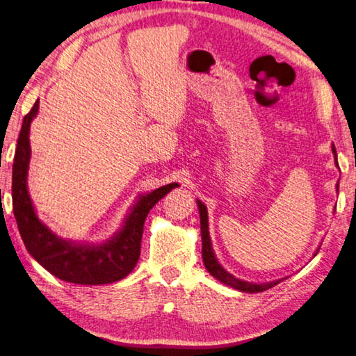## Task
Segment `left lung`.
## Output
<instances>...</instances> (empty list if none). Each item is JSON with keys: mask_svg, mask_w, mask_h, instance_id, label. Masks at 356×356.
I'll return each mask as SVG.
<instances>
[{"mask_svg": "<svg viewBox=\"0 0 356 356\" xmlns=\"http://www.w3.org/2000/svg\"><path fill=\"white\" fill-rule=\"evenodd\" d=\"M331 151H333V154H334V164H336V167H339V165H337V156H336L334 145H333V147H331ZM336 191L339 192V181H337V184H336ZM197 208H199V213H200V233H202V257H203V265H205L207 271L213 277H216L219 282L229 285V287H232V289H236V290H240V292H246V293L265 292V290L275 287V285H277L279 282H282L284 279H287V277H282V279H276V281L255 284V282L243 281V279H238V277H235L233 275H230V273L227 271L225 268L219 264L216 254H214V250H213L211 236H209V227H208V209L205 207V203L197 199ZM316 254H314V255H316Z\"/></svg>", "mask_w": 356, "mask_h": 356, "instance_id": "obj_1", "label": "left lung"}]
</instances>
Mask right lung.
<instances>
[{
  "label": "right lung",
  "mask_w": 356,
  "mask_h": 356,
  "mask_svg": "<svg viewBox=\"0 0 356 356\" xmlns=\"http://www.w3.org/2000/svg\"><path fill=\"white\" fill-rule=\"evenodd\" d=\"M39 113L36 101L23 118L13 165V207L20 236L28 252L61 281L80 285L112 284L124 279L136 268L140 257L143 224L149 209L178 183H170L147 194H138L123 224L108 240L102 243H80L58 236L49 225L40 220L28 191L31 147L30 129Z\"/></svg>",
  "instance_id": "obj_1"
}]
</instances>
